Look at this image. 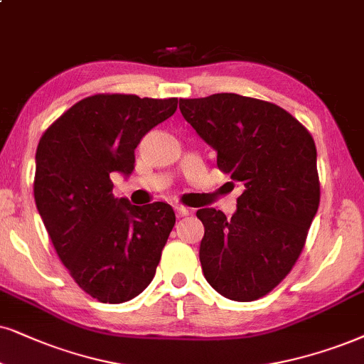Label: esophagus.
<instances>
[{
    "label": "esophagus",
    "mask_w": 364,
    "mask_h": 364,
    "mask_svg": "<svg viewBox=\"0 0 364 364\" xmlns=\"http://www.w3.org/2000/svg\"><path fill=\"white\" fill-rule=\"evenodd\" d=\"M176 216L178 218H185V216H188L191 213V210L190 208H186V206H176Z\"/></svg>",
    "instance_id": "esophagus-1"
}]
</instances>
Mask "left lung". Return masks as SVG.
<instances>
[{
  "label": "left lung",
  "mask_w": 364,
  "mask_h": 364,
  "mask_svg": "<svg viewBox=\"0 0 364 364\" xmlns=\"http://www.w3.org/2000/svg\"><path fill=\"white\" fill-rule=\"evenodd\" d=\"M179 110L243 186L232 218L196 211L205 279L223 297L257 301L291 272L319 208L314 139L287 110L238 94L179 99Z\"/></svg>",
  "instance_id": "obj_1"
}]
</instances>
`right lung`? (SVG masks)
<instances>
[{"label": "right lung", "mask_w": 364, "mask_h": 364, "mask_svg": "<svg viewBox=\"0 0 364 364\" xmlns=\"http://www.w3.org/2000/svg\"><path fill=\"white\" fill-rule=\"evenodd\" d=\"M176 107V97L90 95L38 142L36 208L73 280L100 302L121 304L148 287L176 222L163 201L136 206L114 198L110 179L132 173L137 144Z\"/></svg>", "instance_id": "add662e5"}]
</instances>
